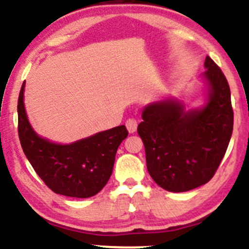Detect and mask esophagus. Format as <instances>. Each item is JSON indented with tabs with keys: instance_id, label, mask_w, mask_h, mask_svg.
Listing matches in <instances>:
<instances>
[{
	"instance_id": "34e87169",
	"label": "esophagus",
	"mask_w": 249,
	"mask_h": 249,
	"mask_svg": "<svg viewBox=\"0 0 249 249\" xmlns=\"http://www.w3.org/2000/svg\"><path fill=\"white\" fill-rule=\"evenodd\" d=\"M125 125H126L127 130H129L130 133H135L137 131V120L133 119V118H130V119L126 120V123H125Z\"/></svg>"
}]
</instances>
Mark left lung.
Wrapping results in <instances>:
<instances>
[{
    "label": "left lung",
    "mask_w": 249,
    "mask_h": 249,
    "mask_svg": "<svg viewBox=\"0 0 249 249\" xmlns=\"http://www.w3.org/2000/svg\"><path fill=\"white\" fill-rule=\"evenodd\" d=\"M204 67V105L186 109L177 98L153 101L143 108L137 127L149 174L169 192H186L210 181L231 137L228 81L209 56Z\"/></svg>",
    "instance_id": "1"
}]
</instances>
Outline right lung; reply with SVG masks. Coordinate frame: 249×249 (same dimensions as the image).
<instances>
[{"label": "right lung", "instance_id": "right-lung-1", "mask_svg": "<svg viewBox=\"0 0 249 249\" xmlns=\"http://www.w3.org/2000/svg\"><path fill=\"white\" fill-rule=\"evenodd\" d=\"M25 82L18 101L19 138L22 150L36 174L54 193L89 198L103 190L113 171L118 146L127 137L125 125L94 133L69 144L39 136L26 113Z\"/></svg>", "mask_w": 249, "mask_h": 249}]
</instances>
